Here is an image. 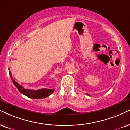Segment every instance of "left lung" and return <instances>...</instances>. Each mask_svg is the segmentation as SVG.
<instances>
[{"mask_svg":"<svg viewBox=\"0 0 130 130\" xmlns=\"http://www.w3.org/2000/svg\"><path fill=\"white\" fill-rule=\"evenodd\" d=\"M86 95H88V96H89V94H88V93H87Z\"/></svg>","mask_w":130,"mask_h":130,"instance_id":"8db88e82","label":"left lung"}]
</instances>
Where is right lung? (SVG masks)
Instances as JSON below:
<instances>
[{
  "label": "right lung",
  "mask_w": 130,
  "mask_h": 130,
  "mask_svg": "<svg viewBox=\"0 0 130 130\" xmlns=\"http://www.w3.org/2000/svg\"><path fill=\"white\" fill-rule=\"evenodd\" d=\"M9 73L10 74L11 80L14 83V85L17 87L20 92H21L22 94H23L27 97L34 98V99H42V98H45L49 95H50L52 93H53L55 91V89H46L43 88L39 90H36V91H33L31 89H27L24 88L20 85H19L17 82L15 81L12 77V74L10 71V70L9 69Z\"/></svg>",
  "instance_id": "add662e5"
}]
</instances>
